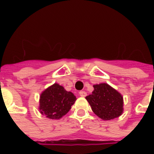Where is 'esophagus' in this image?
Instances as JSON below:
<instances>
[{
	"mask_svg": "<svg viewBox=\"0 0 154 154\" xmlns=\"http://www.w3.org/2000/svg\"><path fill=\"white\" fill-rule=\"evenodd\" d=\"M79 95L81 97H85L87 95L86 92L85 91H80L79 92Z\"/></svg>",
	"mask_w": 154,
	"mask_h": 154,
	"instance_id": "esophagus-1",
	"label": "esophagus"
}]
</instances>
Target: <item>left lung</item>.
Returning <instances> with one entry per match:
<instances>
[{"label": "left lung", "mask_w": 154, "mask_h": 154, "mask_svg": "<svg viewBox=\"0 0 154 154\" xmlns=\"http://www.w3.org/2000/svg\"><path fill=\"white\" fill-rule=\"evenodd\" d=\"M92 94L85 98L93 112L104 121L114 119L123 112V97L106 83L94 85Z\"/></svg>", "instance_id": "obj_1"}]
</instances>
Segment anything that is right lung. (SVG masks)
<instances>
[{
	"mask_svg": "<svg viewBox=\"0 0 154 154\" xmlns=\"http://www.w3.org/2000/svg\"><path fill=\"white\" fill-rule=\"evenodd\" d=\"M76 100L72 93L66 91L64 87L55 83L41 94L39 110L48 118L58 120L69 111Z\"/></svg>",
	"mask_w": 154,
	"mask_h": 154,
	"instance_id": "add662e5",
	"label": "right lung"
}]
</instances>
